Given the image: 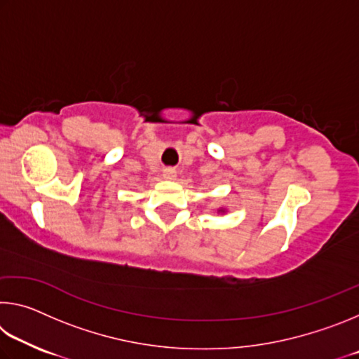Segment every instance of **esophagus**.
<instances>
[{"mask_svg": "<svg viewBox=\"0 0 359 359\" xmlns=\"http://www.w3.org/2000/svg\"><path fill=\"white\" fill-rule=\"evenodd\" d=\"M163 177H165L166 180H174L175 177H177V172H175L172 168H166L165 171H163Z\"/></svg>", "mask_w": 359, "mask_h": 359, "instance_id": "34e87169", "label": "esophagus"}]
</instances>
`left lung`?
<instances>
[{"instance_id":"1","label":"left lung","mask_w":359,"mask_h":359,"mask_svg":"<svg viewBox=\"0 0 359 359\" xmlns=\"http://www.w3.org/2000/svg\"><path fill=\"white\" fill-rule=\"evenodd\" d=\"M217 212H220V214H224V212H226V209H224V208H220V209H217Z\"/></svg>"}]
</instances>
